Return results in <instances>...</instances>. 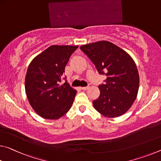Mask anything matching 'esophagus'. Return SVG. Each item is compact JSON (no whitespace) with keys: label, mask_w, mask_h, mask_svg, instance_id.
Segmentation results:
<instances>
[{"label":"esophagus","mask_w":161,"mask_h":161,"mask_svg":"<svg viewBox=\"0 0 161 161\" xmlns=\"http://www.w3.org/2000/svg\"><path fill=\"white\" fill-rule=\"evenodd\" d=\"M81 89L82 90H86L89 89V86H82V87H81Z\"/></svg>","instance_id":"1"}]
</instances>
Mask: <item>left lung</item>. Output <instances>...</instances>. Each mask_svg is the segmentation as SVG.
Wrapping results in <instances>:
<instances>
[{"mask_svg":"<svg viewBox=\"0 0 161 161\" xmlns=\"http://www.w3.org/2000/svg\"><path fill=\"white\" fill-rule=\"evenodd\" d=\"M99 74L107 76L99 85L100 94L94 109L108 117H119L130 108L139 89V74L134 60L122 48L107 41L81 46Z\"/></svg>","mask_w":161,"mask_h":161,"instance_id":"1","label":"left lung"}]
</instances>
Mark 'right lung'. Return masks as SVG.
<instances>
[{"label":"right lung","instance_id":"add662e5","mask_svg":"<svg viewBox=\"0 0 161 161\" xmlns=\"http://www.w3.org/2000/svg\"><path fill=\"white\" fill-rule=\"evenodd\" d=\"M77 48L78 46H51L30 63L25 90L31 106L39 116L57 119L71 108L76 91L67 80L62 85L59 83L71 55Z\"/></svg>","mask_w":161,"mask_h":161}]
</instances>
